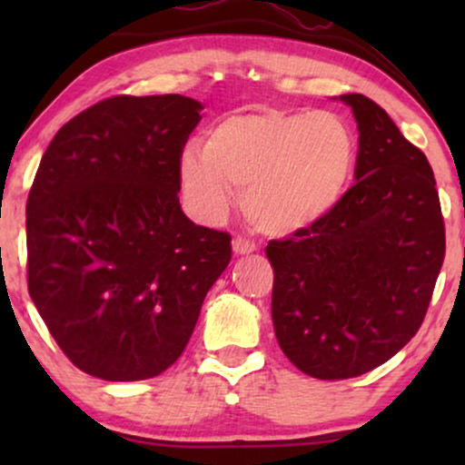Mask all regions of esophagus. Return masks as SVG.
I'll use <instances>...</instances> for the list:
<instances>
[{"label": "esophagus", "instance_id": "obj_1", "mask_svg": "<svg viewBox=\"0 0 465 465\" xmlns=\"http://www.w3.org/2000/svg\"><path fill=\"white\" fill-rule=\"evenodd\" d=\"M232 252L237 253V256H243V253H252V252H256V243H253L252 239L241 237V234H237V237L232 239Z\"/></svg>", "mask_w": 465, "mask_h": 465}]
</instances>
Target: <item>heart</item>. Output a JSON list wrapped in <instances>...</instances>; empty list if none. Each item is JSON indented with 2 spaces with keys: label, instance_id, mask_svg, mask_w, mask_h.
<instances>
[{
  "label": "heart",
  "instance_id": "b5f03b06",
  "mask_svg": "<svg viewBox=\"0 0 465 465\" xmlns=\"http://www.w3.org/2000/svg\"><path fill=\"white\" fill-rule=\"evenodd\" d=\"M358 139L332 112L260 110L222 118L201 150L180 158V183L196 218L218 224L243 190L253 228L288 237L339 207L351 186Z\"/></svg>",
  "mask_w": 465,
  "mask_h": 465
}]
</instances>
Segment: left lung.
<instances>
[{
    "label": "left lung",
    "mask_w": 465,
    "mask_h": 465,
    "mask_svg": "<svg viewBox=\"0 0 465 465\" xmlns=\"http://www.w3.org/2000/svg\"><path fill=\"white\" fill-rule=\"evenodd\" d=\"M341 101L360 131L355 183L326 218L266 245L279 347L322 381L371 372L417 334L447 247L423 152L372 99Z\"/></svg>",
    "instance_id": "1"
}]
</instances>
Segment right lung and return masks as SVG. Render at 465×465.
<instances>
[{
  "label": "right lung",
  "instance_id": "1",
  "mask_svg": "<svg viewBox=\"0 0 465 465\" xmlns=\"http://www.w3.org/2000/svg\"><path fill=\"white\" fill-rule=\"evenodd\" d=\"M203 105L104 99L63 124L27 199V285L56 345L104 381L175 364L231 262V234L180 205V158Z\"/></svg>",
  "mask_w": 465,
  "mask_h": 465
}]
</instances>
